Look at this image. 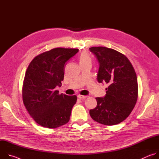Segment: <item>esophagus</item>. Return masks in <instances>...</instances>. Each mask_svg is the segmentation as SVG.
<instances>
[{
	"label": "esophagus",
	"mask_w": 159,
	"mask_h": 159,
	"mask_svg": "<svg viewBox=\"0 0 159 159\" xmlns=\"http://www.w3.org/2000/svg\"><path fill=\"white\" fill-rule=\"evenodd\" d=\"M78 98H79L80 99H86L88 96H82V95H78L77 96Z\"/></svg>",
	"instance_id": "obj_1"
}]
</instances>
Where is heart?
<instances>
[{
	"label": "heart",
	"mask_w": 159,
	"mask_h": 159,
	"mask_svg": "<svg viewBox=\"0 0 159 159\" xmlns=\"http://www.w3.org/2000/svg\"><path fill=\"white\" fill-rule=\"evenodd\" d=\"M88 61H91V59H90L89 55L86 52H82L79 56L80 64L84 63Z\"/></svg>",
	"instance_id": "b5f03b06"
}]
</instances>
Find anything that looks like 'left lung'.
<instances>
[{"mask_svg":"<svg viewBox=\"0 0 159 159\" xmlns=\"http://www.w3.org/2000/svg\"><path fill=\"white\" fill-rule=\"evenodd\" d=\"M99 62L98 81L109 85L103 98H96L97 106L89 111L91 118L104 125L124 121L138 98L137 77L134 68L123 54L103 47L89 48Z\"/></svg>","mask_w":159,"mask_h":159,"instance_id":"obj_1","label":"left lung"}]
</instances>
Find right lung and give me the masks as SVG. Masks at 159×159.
<instances>
[{
    "mask_svg": "<svg viewBox=\"0 0 159 159\" xmlns=\"http://www.w3.org/2000/svg\"><path fill=\"white\" fill-rule=\"evenodd\" d=\"M79 49L57 48L36 56L26 70L22 99L30 116L39 125L57 128L69 122L76 96L55 90L64 77L66 62Z\"/></svg>",
    "mask_w": 159,
    "mask_h": 159,
    "instance_id": "right-lung-1",
    "label": "right lung"
}]
</instances>
